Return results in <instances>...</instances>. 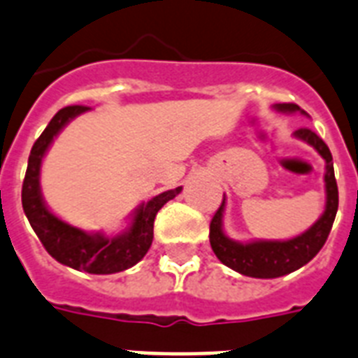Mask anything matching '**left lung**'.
<instances>
[{"mask_svg":"<svg viewBox=\"0 0 358 358\" xmlns=\"http://www.w3.org/2000/svg\"><path fill=\"white\" fill-rule=\"evenodd\" d=\"M276 108L280 113H296L300 110L299 105L294 103H278ZM304 113V110H300ZM306 114V113H304ZM294 136H299L308 144H312L317 150L321 157L327 163V173H324V187H327V206L324 214L308 229L306 233L294 236L283 242H250V244H240L234 242L223 233L222 217L225 208V197L222 206L210 222V245L214 250L215 257L220 259L229 268L236 270L240 274L250 278H280L291 274L300 266L310 263L319 250L323 248L329 233H331L332 223L338 212V185L334 178V165H332V154L329 146L323 143V138L317 136L312 129L300 127L294 131Z\"/></svg>","mask_w":358,"mask_h":358,"instance_id":"1","label":"left lung"}]
</instances>
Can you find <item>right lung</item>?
<instances>
[{
	"mask_svg": "<svg viewBox=\"0 0 358 358\" xmlns=\"http://www.w3.org/2000/svg\"><path fill=\"white\" fill-rule=\"evenodd\" d=\"M88 106L73 105L62 108L41 136L35 141L29 159L24 184H22V206L26 212L29 225L39 236L41 244L58 263L67 264L75 270H84L90 274H114L129 268L146 255L154 240V220L161 206L178 195L182 187L169 189L148 203L141 204L135 212L133 223L127 233L118 234L114 238H106L103 234H88L80 229L71 227L50 210L46 208L41 197L39 171L43 155L48 150L54 136L64 129V125L78 114L86 113Z\"/></svg>",
	"mask_w": 358,
	"mask_h": 358,
	"instance_id": "obj_1",
	"label": "right lung"
}]
</instances>
